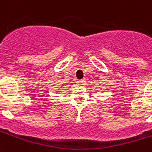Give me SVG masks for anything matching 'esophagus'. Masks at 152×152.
<instances>
[{"mask_svg":"<svg viewBox=\"0 0 152 152\" xmlns=\"http://www.w3.org/2000/svg\"><path fill=\"white\" fill-rule=\"evenodd\" d=\"M76 83L78 84V85H82V84H84V80H77Z\"/></svg>","mask_w":152,"mask_h":152,"instance_id":"obj_1","label":"esophagus"}]
</instances>
